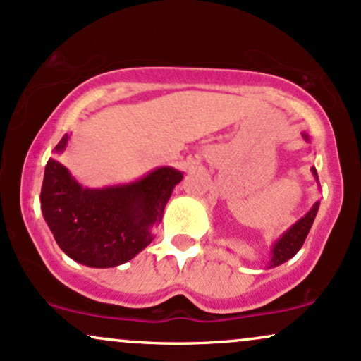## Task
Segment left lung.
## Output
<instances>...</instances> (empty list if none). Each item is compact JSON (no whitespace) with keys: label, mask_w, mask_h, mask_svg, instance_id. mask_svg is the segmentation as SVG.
<instances>
[{"label":"left lung","mask_w":361,"mask_h":361,"mask_svg":"<svg viewBox=\"0 0 361 361\" xmlns=\"http://www.w3.org/2000/svg\"><path fill=\"white\" fill-rule=\"evenodd\" d=\"M302 137L305 139V142H309V140H310L309 135L305 134V132H304V134H302ZM310 171H312L314 180L317 181V186H319V188H321V185H319L317 169L312 166V168H310ZM319 204H321V202L317 200L316 204L310 207V210L304 215V217H300L295 224H292V226H290L288 229L285 231V233L281 234L275 243H273L271 251H270L271 252V258H270V261H268L267 270L279 267V264L285 263V261H288L290 258H293V256H295L297 252H299V250L302 247V244H304V241H305V238H307L310 227H312L314 219H316L317 210H319Z\"/></svg>","instance_id":"8db88e82"}]
</instances>
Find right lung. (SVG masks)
Returning <instances> with one entry per match:
<instances>
[{
	"label": "right lung",
	"instance_id": "obj_1",
	"mask_svg": "<svg viewBox=\"0 0 361 361\" xmlns=\"http://www.w3.org/2000/svg\"><path fill=\"white\" fill-rule=\"evenodd\" d=\"M68 142L64 134L54 152L62 154ZM181 180V171L161 166L130 183L86 188L56 157H49L40 209L69 258L90 268H114L152 243V229L163 221L164 207Z\"/></svg>",
	"mask_w": 361,
	"mask_h": 361
}]
</instances>
